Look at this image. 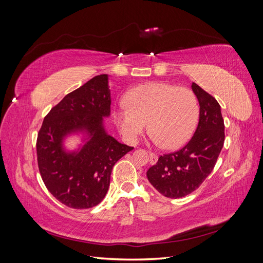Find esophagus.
I'll return each mask as SVG.
<instances>
[{
  "label": "esophagus",
  "mask_w": 263,
  "mask_h": 263,
  "mask_svg": "<svg viewBox=\"0 0 263 263\" xmlns=\"http://www.w3.org/2000/svg\"><path fill=\"white\" fill-rule=\"evenodd\" d=\"M149 158H150V163L155 164L158 161V156L155 155L154 153H149Z\"/></svg>",
  "instance_id": "esophagus-1"
}]
</instances>
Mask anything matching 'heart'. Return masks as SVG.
I'll use <instances>...</instances> for the list:
<instances>
[{"label": "heart", "mask_w": 263, "mask_h": 263, "mask_svg": "<svg viewBox=\"0 0 263 263\" xmlns=\"http://www.w3.org/2000/svg\"><path fill=\"white\" fill-rule=\"evenodd\" d=\"M126 106L115 109L119 132L128 141H136L149 122L151 140L166 149H176L192 137L200 116V106L192 91L164 82L135 86L126 94Z\"/></svg>", "instance_id": "heart-1"}]
</instances>
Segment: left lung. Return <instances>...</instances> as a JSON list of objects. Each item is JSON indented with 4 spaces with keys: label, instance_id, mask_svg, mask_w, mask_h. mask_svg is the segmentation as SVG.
Here are the masks:
<instances>
[{
    "label": "left lung",
    "instance_id": "left-lung-1",
    "mask_svg": "<svg viewBox=\"0 0 263 263\" xmlns=\"http://www.w3.org/2000/svg\"><path fill=\"white\" fill-rule=\"evenodd\" d=\"M200 104V119L193 137L181 150L160 156L147 171L148 181L165 197L192 193L213 171L224 146L225 125L218 102L192 83Z\"/></svg>",
    "mask_w": 263,
    "mask_h": 263
}]
</instances>
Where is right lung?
<instances>
[{
	"label": "right lung",
	"instance_id": "add662e5",
	"mask_svg": "<svg viewBox=\"0 0 263 263\" xmlns=\"http://www.w3.org/2000/svg\"><path fill=\"white\" fill-rule=\"evenodd\" d=\"M108 74H100L69 93L51 108L37 137V160L46 187L57 200L76 210L91 209L105 197L114 164L134 147L107 134L110 115ZM70 136L82 142L65 147Z\"/></svg>",
	"mask_w": 263,
	"mask_h": 263
}]
</instances>
